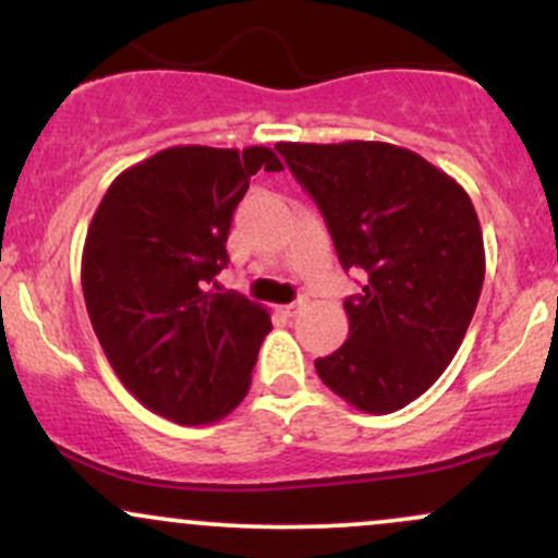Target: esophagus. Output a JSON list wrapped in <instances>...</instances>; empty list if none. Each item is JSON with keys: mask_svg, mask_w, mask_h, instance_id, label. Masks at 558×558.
<instances>
[{"mask_svg": "<svg viewBox=\"0 0 558 558\" xmlns=\"http://www.w3.org/2000/svg\"><path fill=\"white\" fill-rule=\"evenodd\" d=\"M301 310H306V299H299V301H293V304H286L283 306V312H286L288 317L301 315Z\"/></svg>", "mask_w": 558, "mask_h": 558, "instance_id": "34e87169", "label": "esophagus"}]
</instances>
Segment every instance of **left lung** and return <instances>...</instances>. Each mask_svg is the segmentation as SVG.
I'll return each instance as SVG.
<instances>
[{"instance_id":"obj_1","label":"left lung","mask_w":558,"mask_h":558,"mask_svg":"<svg viewBox=\"0 0 558 558\" xmlns=\"http://www.w3.org/2000/svg\"><path fill=\"white\" fill-rule=\"evenodd\" d=\"M275 149L315 198L343 270H364L343 301L349 338L319 380L351 407L390 414L420 399L464 341L483 291V230L466 191L386 141Z\"/></svg>"}]
</instances>
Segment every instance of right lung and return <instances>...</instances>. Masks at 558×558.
Listing matches in <instances>:
<instances>
[{
    "mask_svg": "<svg viewBox=\"0 0 558 558\" xmlns=\"http://www.w3.org/2000/svg\"><path fill=\"white\" fill-rule=\"evenodd\" d=\"M267 146H170L114 178L81 259L88 319L114 375L178 425H213L248 393L270 312L215 275L228 265L233 213Z\"/></svg>",
    "mask_w": 558,
    "mask_h": 558,
    "instance_id": "right-lung-1",
    "label": "right lung"
}]
</instances>
